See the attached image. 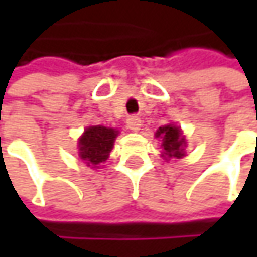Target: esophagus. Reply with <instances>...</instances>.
I'll list each match as a JSON object with an SVG mask.
<instances>
[{
  "mask_svg": "<svg viewBox=\"0 0 257 257\" xmlns=\"http://www.w3.org/2000/svg\"><path fill=\"white\" fill-rule=\"evenodd\" d=\"M126 125H128V128L131 129V131L137 132L138 129L141 128V120H140V117H137V116H129L128 119H126Z\"/></svg>",
  "mask_w": 257,
  "mask_h": 257,
  "instance_id": "esophagus-1",
  "label": "esophagus"
}]
</instances>
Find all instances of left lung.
<instances>
[{"instance_id": "8db88e82", "label": "left lung", "mask_w": 257, "mask_h": 257, "mask_svg": "<svg viewBox=\"0 0 257 257\" xmlns=\"http://www.w3.org/2000/svg\"><path fill=\"white\" fill-rule=\"evenodd\" d=\"M156 137L162 140L161 147L164 149V158H174L180 159L184 156V147H186V138L183 137L179 126L174 125H165L156 131Z\"/></svg>"}]
</instances>
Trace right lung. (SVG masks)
<instances>
[{
  "label": "right lung",
  "mask_w": 257,
  "mask_h": 257,
  "mask_svg": "<svg viewBox=\"0 0 257 257\" xmlns=\"http://www.w3.org/2000/svg\"><path fill=\"white\" fill-rule=\"evenodd\" d=\"M117 134L119 131L101 125L86 128L78 138V158L87 167L96 168V165L107 161Z\"/></svg>",
  "instance_id": "right-lung-1"
}]
</instances>
